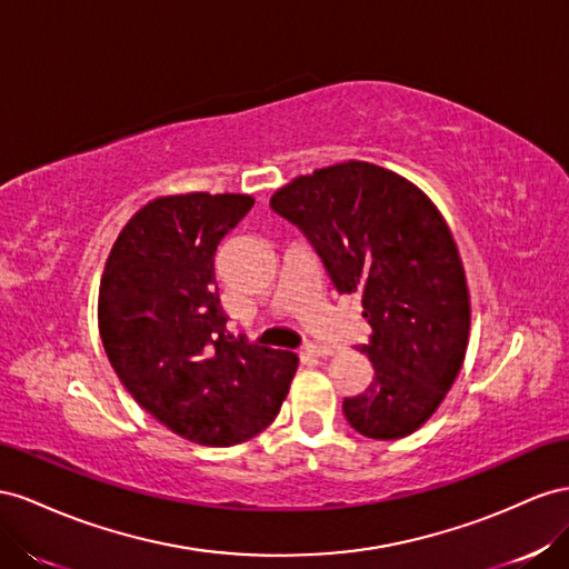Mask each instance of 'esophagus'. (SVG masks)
<instances>
[{"label":"esophagus","instance_id":"obj_1","mask_svg":"<svg viewBox=\"0 0 569 569\" xmlns=\"http://www.w3.org/2000/svg\"><path fill=\"white\" fill-rule=\"evenodd\" d=\"M305 355H312V357H329L333 350L329 346H319V343H305L302 346Z\"/></svg>","mask_w":569,"mask_h":569}]
</instances>
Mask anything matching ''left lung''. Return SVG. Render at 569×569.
Returning <instances> with one entry per match:
<instances>
[{"label":"left lung","instance_id":"left-lung-1","mask_svg":"<svg viewBox=\"0 0 569 569\" xmlns=\"http://www.w3.org/2000/svg\"><path fill=\"white\" fill-rule=\"evenodd\" d=\"M271 209L312 242L338 293H360L375 367L367 391L346 398L355 431L410 436L458 379L469 336V290L446 219L408 178L369 161L298 176Z\"/></svg>","mask_w":569,"mask_h":569}]
</instances>
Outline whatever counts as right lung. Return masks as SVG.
<instances>
[{
	"label": "right lung",
	"mask_w": 569,
	"mask_h": 569,
	"mask_svg": "<svg viewBox=\"0 0 569 569\" xmlns=\"http://www.w3.org/2000/svg\"><path fill=\"white\" fill-rule=\"evenodd\" d=\"M250 194H167L123 226L97 319L109 362L140 408L200 446H236L279 415L298 357L226 331L214 279L221 238Z\"/></svg>",
	"instance_id": "add662e5"
}]
</instances>
